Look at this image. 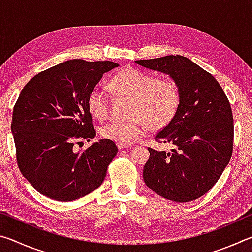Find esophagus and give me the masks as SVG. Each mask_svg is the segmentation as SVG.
I'll use <instances>...</instances> for the list:
<instances>
[{
	"mask_svg": "<svg viewBox=\"0 0 252 252\" xmlns=\"http://www.w3.org/2000/svg\"><path fill=\"white\" fill-rule=\"evenodd\" d=\"M117 146H118V148L120 149H126V148H131V144H127V143H117Z\"/></svg>",
	"mask_w": 252,
	"mask_h": 252,
	"instance_id": "34e87169",
	"label": "esophagus"
}]
</instances>
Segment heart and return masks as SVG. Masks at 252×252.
<instances>
[{"label":"heart","instance_id":"1","mask_svg":"<svg viewBox=\"0 0 252 252\" xmlns=\"http://www.w3.org/2000/svg\"><path fill=\"white\" fill-rule=\"evenodd\" d=\"M109 87L117 95L131 99L126 121H111L101 127L104 139L118 143H130L141 138L147 127L159 131L176 116L180 104V92L172 80L157 76L133 67H126L110 80ZM88 109L93 117L103 120L109 112L105 93L94 88L88 95Z\"/></svg>","mask_w":252,"mask_h":252}]
</instances>
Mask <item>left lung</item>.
Returning <instances> with one entry per match:
<instances>
[{"label": "left lung", "instance_id": "left-lung-1", "mask_svg": "<svg viewBox=\"0 0 252 252\" xmlns=\"http://www.w3.org/2000/svg\"><path fill=\"white\" fill-rule=\"evenodd\" d=\"M135 63L169 75L180 92L176 116L155 136L173 149L165 152L148 148L150 158L143 180L156 193L176 202L202 197L231 159L233 118L228 97L209 72L181 55Z\"/></svg>", "mask_w": 252, "mask_h": 252}]
</instances>
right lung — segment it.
<instances>
[{"mask_svg": "<svg viewBox=\"0 0 252 252\" xmlns=\"http://www.w3.org/2000/svg\"><path fill=\"white\" fill-rule=\"evenodd\" d=\"M111 61L70 60L29 81L13 109V133L19 169L34 189L57 201H73L103 182L118 153L108 139L75 151V143L95 136L88 95Z\"/></svg>", "mask_w": 252, "mask_h": 252, "instance_id": "obj_1", "label": "right lung"}]
</instances>
